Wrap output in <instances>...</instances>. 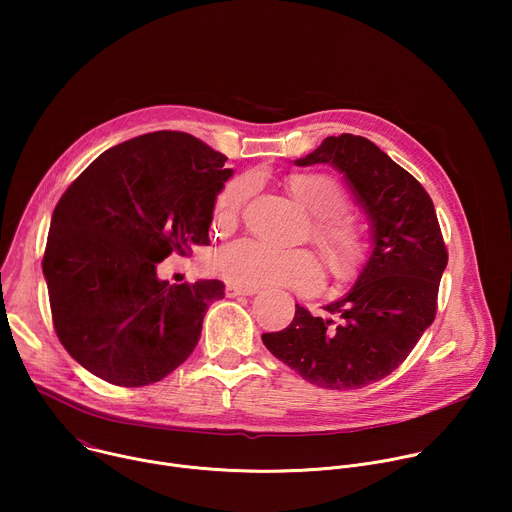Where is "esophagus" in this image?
I'll use <instances>...</instances> for the list:
<instances>
[{
	"label": "esophagus",
	"mask_w": 512,
	"mask_h": 512,
	"mask_svg": "<svg viewBox=\"0 0 512 512\" xmlns=\"http://www.w3.org/2000/svg\"><path fill=\"white\" fill-rule=\"evenodd\" d=\"M257 287H239V285H227L225 294L227 298H239V296H255L257 294Z\"/></svg>",
	"instance_id": "1"
}]
</instances>
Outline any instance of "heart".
I'll return each mask as SVG.
<instances>
[{"instance_id": "1", "label": "heart", "mask_w": 512, "mask_h": 512, "mask_svg": "<svg viewBox=\"0 0 512 512\" xmlns=\"http://www.w3.org/2000/svg\"><path fill=\"white\" fill-rule=\"evenodd\" d=\"M257 188L253 174L231 178L214 200V225L233 227L245 204ZM287 188L294 198L314 214L312 231L324 245L332 263L344 267L360 241L354 221L340 214L344 206L342 184L322 172H304L287 178ZM212 271L239 287L287 285L302 294H314L326 279L320 259L308 249H277L257 239H239L218 249L210 261Z\"/></svg>"}]
</instances>
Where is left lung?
<instances>
[{
	"mask_svg": "<svg viewBox=\"0 0 512 512\" xmlns=\"http://www.w3.org/2000/svg\"><path fill=\"white\" fill-rule=\"evenodd\" d=\"M312 164L344 174L371 221L373 251L356 283L324 306L322 316L296 304L287 328L261 338L308 383L350 391L391 375L431 326L448 251L425 188L371 139L326 137L296 160V166Z\"/></svg>",
	"mask_w": 512,
	"mask_h": 512,
	"instance_id": "8db88e82",
	"label": "left lung"
}]
</instances>
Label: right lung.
<instances>
[{
  "mask_svg": "<svg viewBox=\"0 0 512 512\" xmlns=\"http://www.w3.org/2000/svg\"><path fill=\"white\" fill-rule=\"evenodd\" d=\"M227 158L190 133L156 131L103 152L58 200L42 271L66 352L95 377L143 387L168 377L200 340L225 283H170L158 265L208 245Z\"/></svg>",
  "mask_w": 512,
  "mask_h": 512,
  "instance_id": "1",
  "label": "right lung"
}]
</instances>
